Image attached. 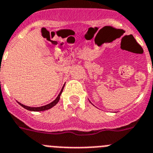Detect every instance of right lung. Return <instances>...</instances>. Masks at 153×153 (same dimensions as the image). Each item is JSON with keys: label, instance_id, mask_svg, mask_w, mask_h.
<instances>
[{"label": "right lung", "instance_id": "1", "mask_svg": "<svg viewBox=\"0 0 153 153\" xmlns=\"http://www.w3.org/2000/svg\"><path fill=\"white\" fill-rule=\"evenodd\" d=\"M64 86H65V85H64ZM64 86L62 87V88L61 91H60V93H59V94L58 95V97H56V100H53V102H51L50 104H46V105H45V106H42V107H28V106L23 105V104H20V102H18V103H19V104H20V106H22V107H23V108H25V109L28 110V111H46V110H49V109H50V108H52L53 107H54V106L56 105V104H57L58 102H59V99H60V95H61L62 92L63 88H64Z\"/></svg>", "mask_w": 153, "mask_h": 153}]
</instances>
